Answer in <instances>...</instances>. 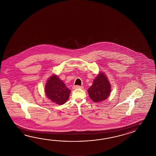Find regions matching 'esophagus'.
Instances as JSON below:
<instances>
[{
	"mask_svg": "<svg viewBox=\"0 0 156 156\" xmlns=\"http://www.w3.org/2000/svg\"><path fill=\"white\" fill-rule=\"evenodd\" d=\"M73 89H83V86H78V85H74L73 87Z\"/></svg>",
	"mask_w": 156,
	"mask_h": 156,
	"instance_id": "1",
	"label": "esophagus"
}]
</instances>
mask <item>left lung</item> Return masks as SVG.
Wrapping results in <instances>:
<instances>
[{
  "label": "left lung",
  "instance_id": "left-lung-1",
  "mask_svg": "<svg viewBox=\"0 0 156 156\" xmlns=\"http://www.w3.org/2000/svg\"><path fill=\"white\" fill-rule=\"evenodd\" d=\"M87 92L90 99L95 103L105 100L111 92V85L106 75L103 72H100Z\"/></svg>",
  "mask_w": 156,
  "mask_h": 156
}]
</instances>
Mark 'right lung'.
Returning <instances> with one entry per match:
<instances>
[{
    "label": "right lung",
    "instance_id": "add662e5",
    "mask_svg": "<svg viewBox=\"0 0 156 156\" xmlns=\"http://www.w3.org/2000/svg\"><path fill=\"white\" fill-rule=\"evenodd\" d=\"M44 92L51 101L58 105H63L69 99L71 90L57 75L53 74L47 81Z\"/></svg>",
    "mask_w": 156,
    "mask_h": 156
}]
</instances>
